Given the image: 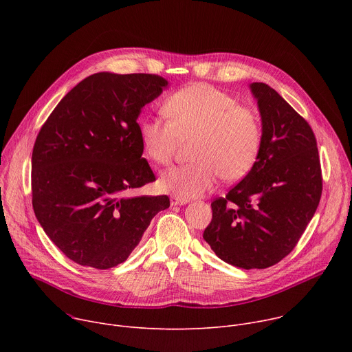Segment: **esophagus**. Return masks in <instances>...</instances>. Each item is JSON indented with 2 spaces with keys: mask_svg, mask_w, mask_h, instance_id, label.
<instances>
[{
  "mask_svg": "<svg viewBox=\"0 0 352 352\" xmlns=\"http://www.w3.org/2000/svg\"><path fill=\"white\" fill-rule=\"evenodd\" d=\"M170 200H171V206H178V205H185V204H188V199L179 197V196H177V195H173Z\"/></svg>",
  "mask_w": 352,
  "mask_h": 352,
  "instance_id": "1",
  "label": "esophagus"
}]
</instances>
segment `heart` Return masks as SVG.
Masks as SVG:
<instances>
[{"label":"heart","mask_w":352,"mask_h":352,"mask_svg":"<svg viewBox=\"0 0 352 352\" xmlns=\"http://www.w3.org/2000/svg\"><path fill=\"white\" fill-rule=\"evenodd\" d=\"M170 118L152 117L140 124L146 156L168 166L181 140L195 138L190 164L166 171L159 181L163 190L189 199L202 196L223 177L232 182L254 168L262 147L258 114L236 98L210 85L197 83L173 93L164 103Z\"/></svg>","instance_id":"obj_1"}]
</instances>
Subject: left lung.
I'll return each mask as SVG.
<instances>
[{"label":"left lung","mask_w":352,"mask_h":352,"mask_svg":"<svg viewBox=\"0 0 352 352\" xmlns=\"http://www.w3.org/2000/svg\"><path fill=\"white\" fill-rule=\"evenodd\" d=\"M250 91L262 118V147L249 174L212 202L205 241L224 262L266 269L285 258L312 220L322 196L316 138L309 124L269 85Z\"/></svg>","instance_id":"8db88e82"}]
</instances>
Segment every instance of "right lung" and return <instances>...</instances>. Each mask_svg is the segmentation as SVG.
I'll return each instance as SVG.
<instances>
[{
	"instance_id": "add662e5",
	"label": "right lung",
	"mask_w": 352,
	"mask_h": 352,
	"mask_svg": "<svg viewBox=\"0 0 352 352\" xmlns=\"http://www.w3.org/2000/svg\"><path fill=\"white\" fill-rule=\"evenodd\" d=\"M168 82L152 74L98 72L79 82L41 126L32 155L34 214L61 252L100 270L128 259L167 195L126 196L156 181L140 110Z\"/></svg>"
}]
</instances>
